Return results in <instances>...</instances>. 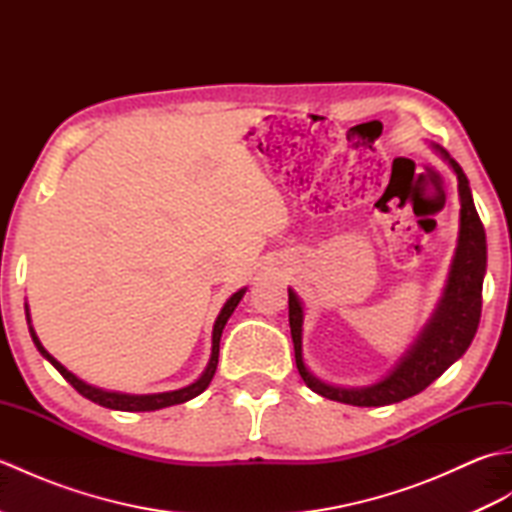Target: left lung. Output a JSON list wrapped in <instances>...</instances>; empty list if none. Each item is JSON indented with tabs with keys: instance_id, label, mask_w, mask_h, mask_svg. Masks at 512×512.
<instances>
[{
	"instance_id": "8db88e82",
	"label": "left lung",
	"mask_w": 512,
	"mask_h": 512,
	"mask_svg": "<svg viewBox=\"0 0 512 512\" xmlns=\"http://www.w3.org/2000/svg\"><path fill=\"white\" fill-rule=\"evenodd\" d=\"M436 147L438 154L453 167L458 176L460 193V237L451 273L444 295L433 312L427 328L422 330L418 341L411 350L400 358V363L391 369L378 383L369 387H334L323 383L303 363L301 352V325L303 308L295 292L288 290V319L290 334L295 343L297 369L314 394L330 398L336 402L354 407H383L391 402H400L420 394L433 380L440 378L458 358L469 350L473 336L477 332L482 317V284L486 273V233L480 215L475 211L469 180H466L462 167L455 162L447 149Z\"/></svg>"
}]
</instances>
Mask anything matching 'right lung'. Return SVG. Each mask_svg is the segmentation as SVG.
<instances>
[{
    "label": "right lung",
    "mask_w": 512,
    "mask_h": 512,
    "mask_svg": "<svg viewBox=\"0 0 512 512\" xmlns=\"http://www.w3.org/2000/svg\"><path fill=\"white\" fill-rule=\"evenodd\" d=\"M244 292H246V288L237 290L235 295L224 303L220 317H217V321H215V325H213L211 361H209V365H206L204 374H202L198 380H195V383H191L189 387H182V389H176V391H162V394H143V396L121 394V391H105V389H99V387H92V385H88V383H83L81 378H76L72 372H68V369H65V367L57 361V358H54L52 354L46 352V347L41 345L39 336L35 334V330H32V325H28V328H30L32 341H35V345H37V350L41 352V356L46 358V361H50L54 367H57V372H59L65 380H68V383H70L76 391H79L81 396H85L88 400L96 402V405L107 407V409H116V411H156V409H165V407H171V405H180V402H187V400H191V398H195V396H200L202 391H204L206 387H209L211 378H213L215 369H217V356H220L222 330H224V325H226L228 317H231L233 310L237 308L239 299L244 297ZM26 319H28V323H30L28 303H26Z\"/></svg>",
    "instance_id": "obj_1"
}]
</instances>
